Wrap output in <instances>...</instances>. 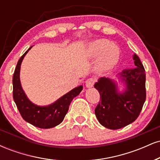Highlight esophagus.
<instances>
[{"instance_id": "1", "label": "esophagus", "mask_w": 160, "mask_h": 160, "mask_svg": "<svg viewBox=\"0 0 160 160\" xmlns=\"http://www.w3.org/2000/svg\"><path fill=\"white\" fill-rule=\"evenodd\" d=\"M95 82V78H89L86 80V86L87 88H91L92 87L93 85H94Z\"/></svg>"}]
</instances>
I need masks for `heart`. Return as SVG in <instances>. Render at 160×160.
<instances>
[{"label": "heart", "mask_w": 160, "mask_h": 160, "mask_svg": "<svg viewBox=\"0 0 160 160\" xmlns=\"http://www.w3.org/2000/svg\"><path fill=\"white\" fill-rule=\"evenodd\" d=\"M86 54L91 58L98 57L95 68L98 71H106L117 64L120 58V49L108 40L98 39L89 43Z\"/></svg>", "instance_id": "1"}]
</instances>
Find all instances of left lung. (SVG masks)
I'll use <instances>...</instances> for the list:
<instances>
[{
	"mask_svg": "<svg viewBox=\"0 0 160 160\" xmlns=\"http://www.w3.org/2000/svg\"><path fill=\"white\" fill-rule=\"evenodd\" d=\"M133 59L136 68L125 69L119 74L126 84L123 92H119L117 83L110 78H101L94 85L101 101L95 109V116L110 129H118L134 122L146 100L144 68L137 55Z\"/></svg>",
	"mask_w": 160,
	"mask_h": 160,
	"instance_id": "8db88e82",
	"label": "left lung"
}]
</instances>
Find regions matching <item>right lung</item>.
<instances>
[{
	"label": "right lung",
	"mask_w": 160,
	"mask_h": 160,
	"mask_svg": "<svg viewBox=\"0 0 160 160\" xmlns=\"http://www.w3.org/2000/svg\"><path fill=\"white\" fill-rule=\"evenodd\" d=\"M31 47L25 52L16 65L12 78V96L22 117L26 122L40 128H50L58 126L63 121L68 111L69 105L74 97L82 90V86L74 88L67 94L58 98L48 106H38L33 104L25 95L22 88L19 79L20 67L24 57L30 50Z\"/></svg>",
	"instance_id": "obj_1"
}]
</instances>
